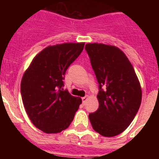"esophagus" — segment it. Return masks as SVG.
I'll return each mask as SVG.
<instances>
[{
  "instance_id": "esophagus-1",
  "label": "esophagus",
  "mask_w": 159,
  "mask_h": 159,
  "mask_svg": "<svg viewBox=\"0 0 159 159\" xmlns=\"http://www.w3.org/2000/svg\"><path fill=\"white\" fill-rule=\"evenodd\" d=\"M87 98H88V97H87V96H86V97H82V104H83V105L86 104V102H87Z\"/></svg>"
}]
</instances>
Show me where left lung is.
<instances>
[{"instance_id":"1","label":"left lung","mask_w":159,"mask_h":159,"mask_svg":"<svg viewBox=\"0 0 159 159\" xmlns=\"http://www.w3.org/2000/svg\"><path fill=\"white\" fill-rule=\"evenodd\" d=\"M85 49L94 70L99 108L89 114L95 131L105 137L122 133L133 121L142 100V91L133 66L117 47L87 43Z\"/></svg>"}]
</instances>
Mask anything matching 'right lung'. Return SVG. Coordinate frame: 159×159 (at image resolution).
Segmentation results:
<instances>
[{"instance_id":"right-lung-1","label":"right lung","mask_w":159,"mask_h":159,"mask_svg":"<svg viewBox=\"0 0 159 159\" xmlns=\"http://www.w3.org/2000/svg\"><path fill=\"white\" fill-rule=\"evenodd\" d=\"M84 43L48 46L36 55L21 80L20 93L32 123L47 134L70 125L82 100L63 90L64 75L84 48Z\"/></svg>"}]
</instances>
